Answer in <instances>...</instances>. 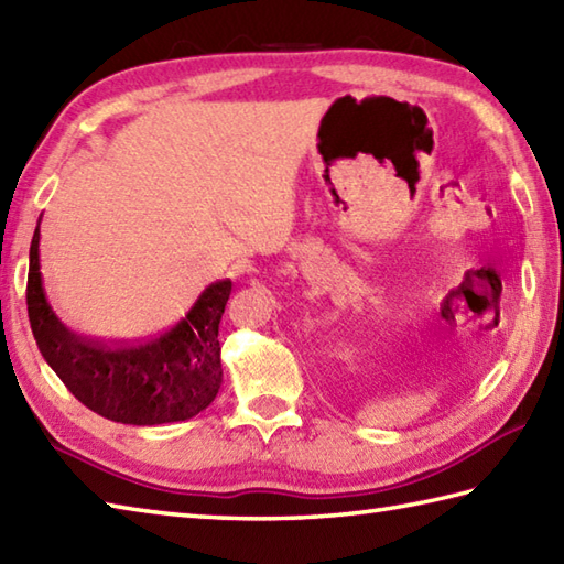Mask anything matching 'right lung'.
Wrapping results in <instances>:
<instances>
[{"label": "right lung", "mask_w": 564, "mask_h": 564, "mask_svg": "<svg viewBox=\"0 0 564 564\" xmlns=\"http://www.w3.org/2000/svg\"><path fill=\"white\" fill-rule=\"evenodd\" d=\"M41 217L31 239L26 305L43 359L83 405L124 425H163L197 415L223 386L219 319L231 281H215L169 333L141 345H102L61 323L43 291Z\"/></svg>", "instance_id": "right-lung-1"}]
</instances>
